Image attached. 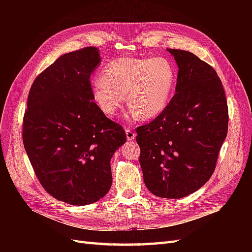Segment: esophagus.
Listing matches in <instances>:
<instances>
[{"label":"esophagus","mask_w":252,"mask_h":252,"mask_svg":"<svg viewBox=\"0 0 252 252\" xmlns=\"http://www.w3.org/2000/svg\"><path fill=\"white\" fill-rule=\"evenodd\" d=\"M126 139L127 140H134L136 138L135 131L131 127H126Z\"/></svg>","instance_id":"34e87169"}]
</instances>
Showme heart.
Returning a JSON list of instances; mask_svg holds the SVG:
<instances>
[{"instance_id":"1","label":"heart","mask_w":252,"mask_h":252,"mask_svg":"<svg viewBox=\"0 0 252 252\" xmlns=\"http://www.w3.org/2000/svg\"><path fill=\"white\" fill-rule=\"evenodd\" d=\"M174 81L173 66L164 58H119L93 79L91 90L106 115H115L126 94V117L149 119L165 109Z\"/></svg>"}]
</instances>
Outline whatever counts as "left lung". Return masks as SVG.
<instances>
[{
  "mask_svg": "<svg viewBox=\"0 0 252 252\" xmlns=\"http://www.w3.org/2000/svg\"><path fill=\"white\" fill-rule=\"evenodd\" d=\"M179 67L176 94L148 125L137 127L140 164L148 190L186 197L214 174L228 133V104L216 70L193 53L166 49Z\"/></svg>",
  "mask_w": 252,
  "mask_h": 252,
  "instance_id": "8db88e82",
  "label": "left lung"
}]
</instances>
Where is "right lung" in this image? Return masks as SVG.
Returning <instances> with one entry per match:
<instances>
[{
  "label": "right lung",
  "instance_id": "1",
  "mask_svg": "<svg viewBox=\"0 0 252 252\" xmlns=\"http://www.w3.org/2000/svg\"><path fill=\"white\" fill-rule=\"evenodd\" d=\"M100 62L95 47L60 56L34 79L23 117V145L36 178L71 205L107 194L110 159L126 141L123 126L93 101L90 77Z\"/></svg>",
  "mask_w": 252,
  "mask_h": 252
}]
</instances>
